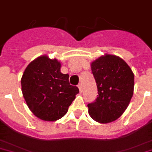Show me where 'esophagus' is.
I'll return each mask as SVG.
<instances>
[{
	"instance_id": "obj_1",
	"label": "esophagus",
	"mask_w": 152,
	"mask_h": 152,
	"mask_svg": "<svg viewBox=\"0 0 152 152\" xmlns=\"http://www.w3.org/2000/svg\"><path fill=\"white\" fill-rule=\"evenodd\" d=\"M77 87H78L80 92H82V85H81V84H79V85H77Z\"/></svg>"
}]
</instances>
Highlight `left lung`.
Here are the masks:
<instances>
[{
  "mask_svg": "<svg viewBox=\"0 0 152 152\" xmlns=\"http://www.w3.org/2000/svg\"><path fill=\"white\" fill-rule=\"evenodd\" d=\"M98 96L88 104L89 116L96 122L108 124L122 116L134 94V75L120 56L105 54L91 64Z\"/></svg>",
  "mask_w": 152,
  "mask_h": 152,
  "instance_id": "obj_1",
  "label": "left lung"
}]
</instances>
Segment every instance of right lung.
Returning <instances> with one entry per match:
<instances>
[{
  "instance_id": "add662e5",
  "label": "right lung",
  "mask_w": 152,
  "mask_h": 152,
  "mask_svg": "<svg viewBox=\"0 0 152 152\" xmlns=\"http://www.w3.org/2000/svg\"><path fill=\"white\" fill-rule=\"evenodd\" d=\"M56 59L43 55L27 66L21 79L22 91L28 107L39 119L56 121L67 113L79 92L69 83V75L61 72Z\"/></svg>"
}]
</instances>
